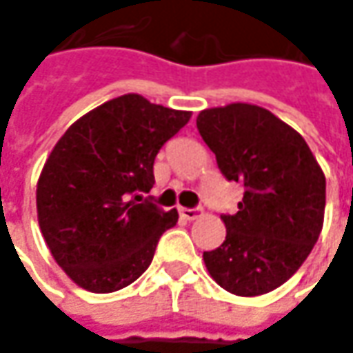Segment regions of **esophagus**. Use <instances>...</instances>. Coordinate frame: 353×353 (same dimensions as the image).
I'll return each instance as SVG.
<instances>
[{"label": "esophagus", "instance_id": "1", "mask_svg": "<svg viewBox=\"0 0 353 353\" xmlns=\"http://www.w3.org/2000/svg\"><path fill=\"white\" fill-rule=\"evenodd\" d=\"M179 214L184 220H196L202 216V208H179Z\"/></svg>", "mask_w": 353, "mask_h": 353}]
</instances>
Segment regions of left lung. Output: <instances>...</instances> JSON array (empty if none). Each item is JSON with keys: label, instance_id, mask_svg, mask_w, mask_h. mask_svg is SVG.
<instances>
[{"label": "left lung", "instance_id": "obj_1", "mask_svg": "<svg viewBox=\"0 0 353 353\" xmlns=\"http://www.w3.org/2000/svg\"><path fill=\"white\" fill-rule=\"evenodd\" d=\"M196 128L228 181L243 184L225 239L204 251L210 277L237 296L275 291L299 271L324 224L326 176L303 135L253 103L202 110Z\"/></svg>", "mask_w": 353, "mask_h": 353}]
</instances>
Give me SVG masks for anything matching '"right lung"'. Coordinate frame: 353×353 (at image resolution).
<instances>
[{
  "label": "right lung",
  "mask_w": 353,
  "mask_h": 353,
  "mask_svg": "<svg viewBox=\"0 0 353 353\" xmlns=\"http://www.w3.org/2000/svg\"><path fill=\"white\" fill-rule=\"evenodd\" d=\"M190 112L125 94L76 119L52 147L37 183V218L62 271L90 292L131 285L153 261L176 210L141 202L155 184L159 149Z\"/></svg>",
  "instance_id": "1"
}]
</instances>
